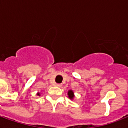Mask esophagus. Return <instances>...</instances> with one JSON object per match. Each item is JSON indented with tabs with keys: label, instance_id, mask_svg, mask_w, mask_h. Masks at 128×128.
Here are the masks:
<instances>
[{
	"label": "esophagus",
	"instance_id": "34e87169",
	"mask_svg": "<svg viewBox=\"0 0 128 128\" xmlns=\"http://www.w3.org/2000/svg\"><path fill=\"white\" fill-rule=\"evenodd\" d=\"M56 86H57L58 87H61V86H62V84H56Z\"/></svg>",
	"mask_w": 128,
	"mask_h": 128
}]
</instances>
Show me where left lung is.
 I'll use <instances>...</instances> for the list:
<instances>
[{
	"label": "left lung",
	"mask_w": 128,
	"mask_h": 128,
	"mask_svg": "<svg viewBox=\"0 0 128 128\" xmlns=\"http://www.w3.org/2000/svg\"><path fill=\"white\" fill-rule=\"evenodd\" d=\"M68 97L70 98V99H72V98L74 97V92H73L72 90H69L68 92Z\"/></svg>",
	"instance_id": "obj_1"
}]
</instances>
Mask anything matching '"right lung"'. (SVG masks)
<instances>
[{
    "label": "right lung",
    "instance_id": "right-lung-1",
    "mask_svg": "<svg viewBox=\"0 0 128 128\" xmlns=\"http://www.w3.org/2000/svg\"><path fill=\"white\" fill-rule=\"evenodd\" d=\"M38 95H40V94H39V93H38Z\"/></svg>",
    "mask_w": 128,
    "mask_h": 128
}]
</instances>
